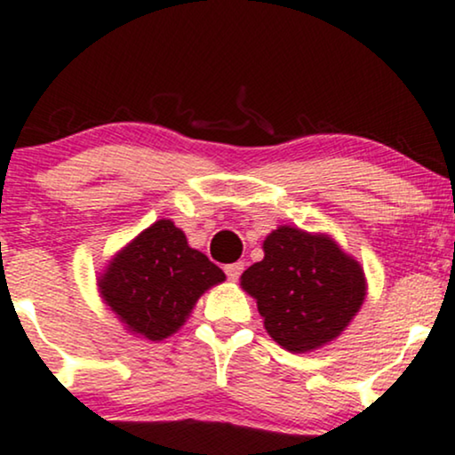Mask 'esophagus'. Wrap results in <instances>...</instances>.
Returning a JSON list of instances; mask_svg holds the SVG:
<instances>
[{"label": "esophagus", "instance_id": "34e87169", "mask_svg": "<svg viewBox=\"0 0 455 455\" xmlns=\"http://www.w3.org/2000/svg\"><path fill=\"white\" fill-rule=\"evenodd\" d=\"M242 271H243V263H231V265H224V274L228 275V280H239V275H242Z\"/></svg>", "mask_w": 455, "mask_h": 455}]
</instances>
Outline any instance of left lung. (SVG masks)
Here are the masks:
<instances>
[{
    "label": "left lung",
    "instance_id": "left-lung-1",
    "mask_svg": "<svg viewBox=\"0 0 455 455\" xmlns=\"http://www.w3.org/2000/svg\"><path fill=\"white\" fill-rule=\"evenodd\" d=\"M265 257L242 274L267 333L291 353L336 340L365 299L362 265L329 235L278 227L263 242Z\"/></svg>",
    "mask_w": 455,
    "mask_h": 455
}]
</instances>
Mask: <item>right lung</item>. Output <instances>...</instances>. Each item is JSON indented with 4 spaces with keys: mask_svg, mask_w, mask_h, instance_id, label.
Listing matches in <instances>:
<instances>
[{
    "mask_svg": "<svg viewBox=\"0 0 455 455\" xmlns=\"http://www.w3.org/2000/svg\"><path fill=\"white\" fill-rule=\"evenodd\" d=\"M227 278L181 228L158 220L119 250L98 280L100 295L130 331L164 340L186 323L198 297Z\"/></svg>",
    "mask_w": 455,
    "mask_h": 455,
    "instance_id": "right-lung-1",
    "label": "right lung"
}]
</instances>
